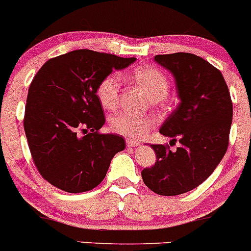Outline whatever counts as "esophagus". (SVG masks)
Returning a JSON list of instances; mask_svg holds the SVG:
<instances>
[{
  "mask_svg": "<svg viewBox=\"0 0 251 251\" xmlns=\"http://www.w3.org/2000/svg\"><path fill=\"white\" fill-rule=\"evenodd\" d=\"M126 145H127L128 148H134V146L140 145V143L133 139H126Z\"/></svg>",
  "mask_w": 251,
  "mask_h": 251,
  "instance_id": "34e87169",
  "label": "esophagus"
}]
</instances>
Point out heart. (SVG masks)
Returning a JSON list of instances; mask_svg holds the SVG:
<instances>
[{"instance_id":"b5f03b06","label":"heart","mask_w":251,"mask_h":251,"mask_svg":"<svg viewBox=\"0 0 251 251\" xmlns=\"http://www.w3.org/2000/svg\"><path fill=\"white\" fill-rule=\"evenodd\" d=\"M129 80L135 83L151 102H160L168 97L170 82L168 76L158 68L145 66L135 68L128 74ZM120 77L109 74L101 80L97 89V96L106 109H116L119 105ZM153 127V120L149 117H139L122 112L111 119V128L114 133L124 137L139 139Z\"/></svg>"}]
</instances>
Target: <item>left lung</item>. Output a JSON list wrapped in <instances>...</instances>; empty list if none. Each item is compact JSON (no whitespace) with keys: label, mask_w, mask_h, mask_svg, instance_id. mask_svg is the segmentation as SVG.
I'll return each instance as SVG.
<instances>
[{"label":"left lung","mask_w":251,"mask_h":251,"mask_svg":"<svg viewBox=\"0 0 251 251\" xmlns=\"http://www.w3.org/2000/svg\"><path fill=\"white\" fill-rule=\"evenodd\" d=\"M154 61L175 76L180 100L159 132L180 146L172 152L151 145L157 162L142 177L154 194L177 196L201 185L221 163L229 145L232 101L222 73L203 57L174 53L155 55Z\"/></svg>","instance_id":"1"}]
</instances>
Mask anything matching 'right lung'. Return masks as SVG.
<instances>
[{
	"label": "right lung",
	"mask_w": 251,
	"mask_h": 251,
	"mask_svg": "<svg viewBox=\"0 0 251 251\" xmlns=\"http://www.w3.org/2000/svg\"><path fill=\"white\" fill-rule=\"evenodd\" d=\"M135 60L77 50L50 59L34 76L24 126L33 162L51 185L71 194L89 191L125 149L122 135L99 133L105 117L97 89Z\"/></svg>",
	"instance_id": "add662e5"
}]
</instances>
